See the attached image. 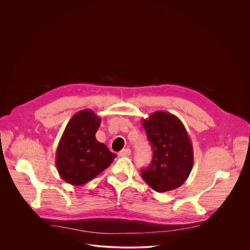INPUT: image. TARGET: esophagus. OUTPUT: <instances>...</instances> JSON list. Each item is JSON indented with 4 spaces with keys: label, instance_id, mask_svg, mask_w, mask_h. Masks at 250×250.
I'll return each instance as SVG.
<instances>
[{
    "label": "esophagus",
    "instance_id": "1",
    "mask_svg": "<svg viewBox=\"0 0 250 250\" xmlns=\"http://www.w3.org/2000/svg\"><path fill=\"white\" fill-rule=\"evenodd\" d=\"M130 153H131V151H130V149H129V148H125V149H123L122 151H120V152H119V156H121V157L129 156V155H130Z\"/></svg>",
    "mask_w": 250,
    "mask_h": 250
}]
</instances>
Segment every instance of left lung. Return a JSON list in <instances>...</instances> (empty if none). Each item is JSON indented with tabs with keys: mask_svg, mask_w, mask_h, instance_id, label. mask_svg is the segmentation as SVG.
Listing matches in <instances>:
<instances>
[{
	"mask_svg": "<svg viewBox=\"0 0 250 250\" xmlns=\"http://www.w3.org/2000/svg\"><path fill=\"white\" fill-rule=\"evenodd\" d=\"M153 149L151 164L141 170L144 180L156 192L180 187L194 163L191 139L182 122L167 112H154L141 121Z\"/></svg>",
	"mask_w": 250,
	"mask_h": 250,
	"instance_id": "obj_1",
	"label": "left lung"
}]
</instances>
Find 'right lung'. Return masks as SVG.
<instances>
[{
    "instance_id": "obj_1",
    "label": "right lung",
    "mask_w": 250,
    "mask_h": 250,
    "mask_svg": "<svg viewBox=\"0 0 250 250\" xmlns=\"http://www.w3.org/2000/svg\"><path fill=\"white\" fill-rule=\"evenodd\" d=\"M101 118L91 110L76 113L67 124L56 150L55 164L67 183L80 186L108 168L116 158L96 139Z\"/></svg>"
}]
</instances>
